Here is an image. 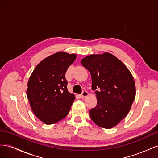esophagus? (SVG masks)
Returning <instances> with one entry per match:
<instances>
[{
    "instance_id": "1",
    "label": "esophagus",
    "mask_w": 158,
    "mask_h": 158,
    "mask_svg": "<svg viewBox=\"0 0 158 158\" xmlns=\"http://www.w3.org/2000/svg\"><path fill=\"white\" fill-rule=\"evenodd\" d=\"M89 95V93L87 91H83L82 92V93L81 94V98H84V97H86Z\"/></svg>"
}]
</instances>
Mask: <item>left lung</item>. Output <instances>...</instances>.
Here are the masks:
<instances>
[{"label": "left lung", "instance_id": "left-lung-1", "mask_svg": "<svg viewBox=\"0 0 158 158\" xmlns=\"http://www.w3.org/2000/svg\"><path fill=\"white\" fill-rule=\"evenodd\" d=\"M81 64L91 73L97 106L90 110L91 120L98 127L109 129L127 115L136 97L133 77L123 62L109 53L90 55Z\"/></svg>", "mask_w": 158, "mask_h": 158}]
</instances>
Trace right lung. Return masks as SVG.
Segmentation results:
<instances>
[{"label":"right lung","mask_w":158,"mask_h":158,"mask_svg":"<svg viewBox=\"0 0 158 158\" xmlns=\"http://www.w3.org/2000/svg\"><path fill=\"white\" fill-rule=\"evenodd\" d=\"M75 54L60 52L45 58L30 77L26 93L31 109L46 124L64 119L75 95L68 92L65 73L76 59Z\"/></svg>","instance_id":"add662e5"}]
</instances>
